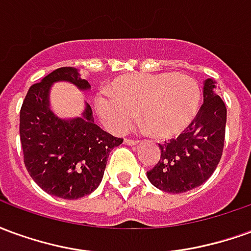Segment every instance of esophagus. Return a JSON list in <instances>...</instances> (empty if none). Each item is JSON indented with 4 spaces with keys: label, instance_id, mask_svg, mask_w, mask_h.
<instances>
[{
    "label": "esophagus",
    "instance_id": "34e87169",
    "mask_svg": "<svg viewBox=\"0 0 251 251\" xmlns=\"http://www.w3.org/2000/svg\"><path fill=\"white\" fill-rule=\"evenodd\" d=\"M126 145H130V147H134V145H138L140 142L136 141V140H130V138H125Z\"/></svg>",
    "mask_w": 251,
    "mask_h": 251
}]
</instances>
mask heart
I'll use <instances>...</instances> for the list:
<instances>
[{"label": "heart", "mask_w": 251, "mask_h": 251, "mask_svg": "<svg viewBox=\"0 0 251 251\" xmlns=\"http://www.w3.org/2000/svg\"><path fill=\"white\" fill-rule=\"evenodd\" d=\"M113 90H102L95 107L104 126L117 134L127 130L140 113L152 136H177L195 120L201 100L199 83L176 72L125 75L115 79Z\"/></svg>", "instance_id": "1"}]
</instances>
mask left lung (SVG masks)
<instances>
[{
  "instance_id": "8db88e82",
  "label": "left lung",
  "mask_w": 251,
  "mask_h": 251,
  "mask_svg": "<svg viewBox=\"0 0 251 251\" xmlns=\"http://www.w3.org/2000/svg\"><path fill=\"white\" fill-rule=\"evenodd\" d=\"M227 110L216 91L215 80L203 82V104L194 122L176 140L160 147V161L147 172L156 188L181 194L210 179L221 161Z\"/></svg>"
}]
</instances>
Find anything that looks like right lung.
<instances>
[{
    "label": "right lung",
    "instance_id": "obj_1",
    "mask_svg": "<svg viewBox=\"0 0 251 251\" xmlns=\"http://www.w3.org/2000/svg\"><path fill=\"white\" fill-rule=\"evenodd\" d=\"M67 82L80 91L90 83L74 67L57 68L29 88L20 111V138L25 167L43 191L62 199H79L98 188L110 152L122 138L94 124L87 102L76 117L63 118L51 107V88Z\"/></svg>",
    "mask_w": 251,
    "mask_h": 251
}]
</instances>
